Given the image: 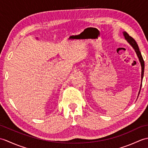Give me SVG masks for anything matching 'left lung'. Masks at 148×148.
<instances>
[{"label": "left lung", "instance_id": "8db88e82", "mask_svg": "<svg viewBox=\"0 0 148 148\" xmlns=\"http://www.w3.org/2000/svg\"><path fill=\"white\" fill-rule=\"evenodd\" d=\"M123 36L125 37V40L130 44V45H131V46L134 49L135 51H136V54L137 55V57L139 60V62L140 63V65H141V84H140V90L139 92V94H138V97H139V95L140 93V88L141 86H142V82H143V76H144V62L143 58L142 56V55H141L140 51L139 48V46H138L136 42V40H135L132 37H130L128 34L126 32H123Z\"/></svg>", "mask_w": 148, "mask_h": 148}]
</instances>
